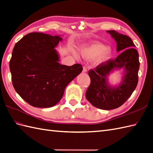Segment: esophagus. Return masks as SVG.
<instances>
[{
    "label": "esophagus",
    "instance_id": "esophagus-1",
    "mask_svg": "<svg viewBox=\"0 0 153 153\" xmlns=\"http://www.w3.org/2000/svg\"><path fill=\"white\" fill-rule=\"evenodd\" d=\"M82 72H83V73H86V72H87V69L85 68V67H84V68H83Z\"/></svg>",
    "mask_w": 153,
    "mask_h": 153
}]
</instances>
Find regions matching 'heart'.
Instances as JSON below:
<instances>
[{
    "label": "heart",
    "mask_w": 153,
    "mask_h": 153,
    "mask_svg": "<svg viewBox=\"0 0 153 153\" xmlns=\"http://www.w3.org/2000/svg\"><path fill=\"white\" fill-rule=\"evenodd\" d=\"M80 53L82 58L87 60L95 59V65H99L105 64L112 58L113 50L110 47H106L104 44L95 42L81 47ZM73 54L75 58L79 57L75 51H73Z\"/></svg>",
    "instance_id": "b5f03b06"
}]
</instances>
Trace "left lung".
Wrapping results in <instances>:
<instances>
[{
	"instance_id": "8db88e82",
	"label": "left lung",
	"mask_w": 153,
	"mask_h": 153,
	"mask_svg": "<svg viewBox=\"0 0 153 153\" xmlns=\"http://www.w3.org/2000/svg\"><path fill=\"white\" fill-rule=\"evenodd\" d=\"M106 32L117 43V51L121 53L114 59L99 65L94 71H89L91 83L85 97L97 108L109 110L121 106L135 90L138 82L140 62L135 45L128 36L115 30ZM121 68L124 74L120 83L111 85L108 82L109 74Z\"/></svg>"
}]
</instances>
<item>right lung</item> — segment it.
<instances>
[{"label": "right lung", "mask_w": 153, "mask_h": 153, "mask_svg": "<svg viewBox=\"0 0 153 153\" xmlns=\"http://www.w3.org/2000/svg\"><path fill=\"white\" fill-rule=\"evenodd\" d=\"M61 35L33 32L15 45L10 70L15 90L29 105L53 107L61 100L67 85L82 71V65H61L56 47Z\"/></svg>", "instance_id": "obj_1"}]
</instances>
